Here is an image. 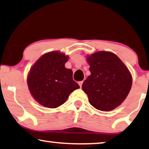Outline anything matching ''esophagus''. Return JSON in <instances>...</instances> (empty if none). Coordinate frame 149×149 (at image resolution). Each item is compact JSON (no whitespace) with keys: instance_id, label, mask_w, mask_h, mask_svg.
Instances as JSON below:
<instances>
[{"instance_id":"obj_1","label":"esophagus","mask_w":149,"mask_h":149,"mask_svg":"<svg viewBox=\"0 0 149 149\" xmlns=\"http://www.w3.org/2000/svg\"><path fill=\"white\" fill-rule=\"evenodd\" d=\"M78 84H79V86H80V88H81V86H82V84H83V81H79V82H78Z\"/></svg>"}]
</instances>
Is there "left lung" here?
I'll list each match as a JSON object with an SVG mask.
<instances>
[{
	"label": "left lung",
	"instance_id": "1",
	"mask_svg": "<svg viewBox=\"0 0 149 149\" xmlns=\"http://www.w3.org/2000/svg\"><path fill=\"white\" fill-rule=\"evenodd\" d=\"M91 75L81 88L91 105L109 111L122 103L130 91L132 77L128 69L116 54L99 51L87 56Z\"/></svg>",
	"mask_w": 149,
	"mask_h": 149
}]
</instances>
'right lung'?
<instances>
[{"label":"right lung","instance_id":"obj_1","mask_svg":"<svg viewBox=\"0 0 149 149\" xmlns=\"http://www.w3.org/2000/svg\"><path fill=\"white\" fill-rule=\"evenodd\" d=\"M68 56L58 51L43 54L31 68L28 85L33 98L45 107L56 108L66 101L79 86L73 79V72L65 64Z\"/></svg>","mask_w":149,"mask_h":149}]
</instances>
